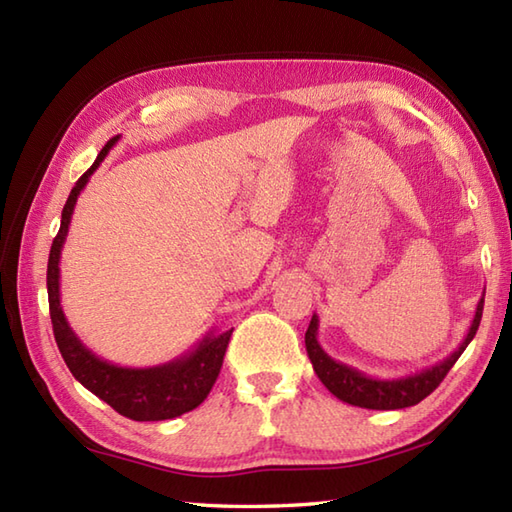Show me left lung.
<instances>
[{
	"label": "left lung",
	"mask_w": 512,
	"mask_h": 512,
	"mask_svg": "<svg viewBox=\"0 0 512 512\" xmlns=\"http://www.w3.org/2000/svg\"><path fill=\"white\" fill-rule=\"evenodd\" d=\"M482 310H484V297L477 301L475 317L471 321V328L466 332L464 341L458 345V350L451 352L447 358H442L440 363L424 367L420 372H413L409 376L400 378H374L363 372H358L356 367L345 365L341 361H334V358L323 350L319 343V317L312 314V321L306 332V350L310 356V363L317 372L321 383L330 389L339 400L347 402V405L363 407V409H378V411H389V409H405L418 405L420 400L427 398L433 389H436L444 376L449 374V369L455 365V361L462 356L466 345L473 341V336L480 328L482 321Z\"/></svg>",
	"instance_id": "8db88e82"
}]
</instances>
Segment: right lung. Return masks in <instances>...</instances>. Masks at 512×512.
<instances>
[{"mask_svg":"<svg viewBox=\"0 0 512 512\" xmlns=\"http://www.w3.org/2000/svg\"><path fill=\"white\" fill-rule=\"evenodd\" d=\"M118 138L121 136H114L101 149L94 165L76 180L74 189L70 191V198L63 206L61 228L57 237H54L48 257V303L54 341H57L59 352L65 365L70 367L72 376L85 389H90L94 396H99L107 405L114 407L121 416L138 422L171 420L202 405V400L209 396L215 378L222 369L233 328L226 332H217L215 328L209 330L202 336L200 343H195L189 352L173 358L169 363L154 367H121L110 361H103L90 347H85L76 332L70 328L61 308L59 264L61 248L65 244V237H68L74 204L79 200L85 184L90 182L92 173L99 169L105 156L110 154V149L118 143Z\"/></svg>","mask_w":512,"mask_h":512,"instance_id":"obj_1","label":"right lung"}]
</instances>
